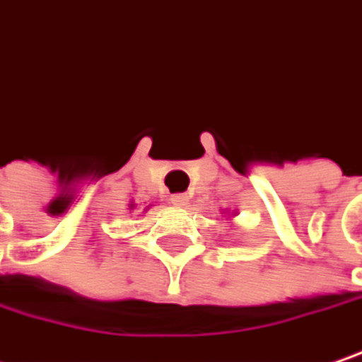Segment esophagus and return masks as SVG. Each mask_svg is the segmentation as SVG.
<instances>
[{"instance_id":"1","label":"esophagus","mask_w":362,"mask_h":362,"mask_svg":"<svg viewBox=\"0 0 362 362\" xmlns=\"http://www.w3.org/2000/svg\"><path fill=\"white\" fill-rule=\"evenodd\" d=\"M172 204H176V206H184L186 202H188V197L186 194H172Z\"/></svg>"}]
</instances>
